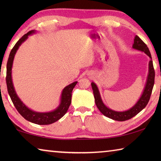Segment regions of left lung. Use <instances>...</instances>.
<instances>
[{
	"mask_svg": "<svg viewBox=\"0 0 161 161\" xmlns=\"http://www.w3.org/2000/svg\"><path fill=\"white\" fill-rule=\"evenodd\" d=\"M132 48L134 50H137L143 52L146 54L151 60L148 63V73L146 79V83L144 86L143 93L140 97L139 99L137 101L133 107L126 111H118L111 109V108L107 107L103 102L101 97V94L99 90V88L94 82H92V87L93 89V93L95 99V103H96L97 108L101 111V113L103 114L105 116L108 118L111 119L115 121H124L126 120L133 118L136 114H138L141 111H142L144 108L146 107L149 102L150 97L152 93L153 88L154 85V80H155V71L153 65V61L151 58V54L150 53L149 49L147 45L144 43L141 38L136 35L134 39H133V44L132 45Z\"/></svg>",
	"mask_w": 161,
	"mask_h": 161,
	"instance_id": "1",
	"label": "left lung"
}]
</instances>
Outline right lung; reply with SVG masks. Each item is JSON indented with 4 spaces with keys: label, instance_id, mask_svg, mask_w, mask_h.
Returning <instances> with one entry per match:
<instances>
[{
    "label": "right lung",
    "instance_id": "1",
    "mask_svg": "<svg viewBox=\"0 0 161 161\" xmlns=\"http://www.w3.org/2000/svg\"><path fill=\"white\" fill-rule=\"evenodd\" d=\"M35 30L29 31L28 33L24 35L17 43L15 45L9 54V58L7 62V72H6V84L8 92L12 102L14 104L16 109L18 110L19 114L26 119L27 121L38 125H48L53 124L59 119H60L65 114L67 113L68 108L69 107L72 102V92L74 87L77 84V81H74L72 84H69L62 89L60 97V102L58 107L48 112H38L27 107L22 100L19 98L16 93L14 85H13L12 79V67L13 60H14L15 54L17 53L18 48L28 39V36L36 33Z\"/></svg>",
    "mask_w": 161,
    "mask_h": 161
}]
</instances>
